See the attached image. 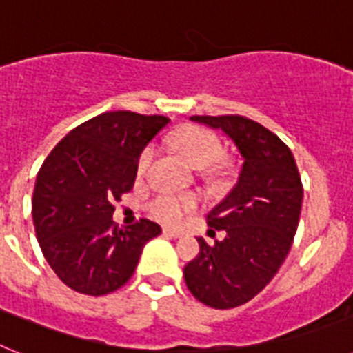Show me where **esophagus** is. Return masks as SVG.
Segmentation results:
<instances>
[{
    "label": "esophagus",
    "mask_w": 353,
    "mask_h": 353,
    "mask_svg": "<svg viewBox=\"0 0 353 353\" xmlns=\"http://www.w3.org/2000/svg\"><path fill=\"white\" fill-rule=\"evenodd\" d=\"M163 234L168 237H174V239H177V237H183V232L174 230V228H163Z\"/></svg>",
    "instance_id": "1"
}]
</instances>
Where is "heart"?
<instances>
[{"mask_svg":"<svg viewBox=\"0 0 353 353\" xmlns=\"http://www.w3.org/2000/svg\"><path fill=\"white\" fill-rule=\"evenodd\" d=\"M172 143L177 150L181 152L186 163L196 170H205L210 176H223L225 165H219L217 159L221 157L223 145L219 137L203 127H183L174 132ZM154 159V147H145L137 157L136 176L143 177L150 168ZM196 206V199L192 196H179V194H161L154 197L148 205V210L157 221L167 225H177L185 219L188 212Z\"/></svg>","mask_w":353,"mask_h":353,"instance_id":"obj_1","label":"heart"}]
</instances>
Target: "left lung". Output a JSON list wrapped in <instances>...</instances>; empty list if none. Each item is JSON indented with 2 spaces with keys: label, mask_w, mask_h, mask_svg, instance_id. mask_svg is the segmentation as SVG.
<instances>
[{
  "label": "left lung",
  "mask_w": 353,
  "mask_h": 353,
  "mask_svg": "<svg viewBox=\"0 0 353 353\" xmlns=\"http://www.w3.org/2000/svg\"><path fill=\"white\" fill-rule=\"evenodd\" d=\"M221 130L243 159L237 183L208 212V225L226 234L214 245L197 237L199 256L185 266L192 296L210 308H236L259 294L286 259L299 225L303 185L290 148L243 116H192Z\"/></svg>",
  "instance_id": "8db88e82"
}]
</instances>
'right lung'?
Returning <instances> with one entry per match:
<instances>
[{
	"label": "right lung",
	"mask_w": 353,
	"mask_h": 353,
	"mask_svg": "<svg viewBox=\"0 0 353 353\" xmlns=\"http://www.w3.org/2000/svg\"><path fill=\"white\" fill-rule=\"evenodd\" d=\"M168 123L105 112L68 132L41 165L32 197L36 236L68 288L96 297L116 292L136 270L143 246L161 234L148 219L117 228L112 203L132 190L137 157Z\"/></svg>",
	"instance_id": "obj_1"
}]
</instances>
